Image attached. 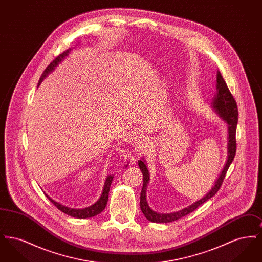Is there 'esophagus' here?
Instances as JSON below:
<instances>
[{"label":"esophagus","instance_id":"1","mask_svg":"<svg viewBox=\"0 0 262 262\" xmlns=\"http://www.w3.org/2000/svg\"><path fill=\"white\" fill-rule=\"evenodd\" d=\"M134 144H135V148L137 153H141L143 150L145 149L148 144H149V138L144 136V135H140V136H137L134 141Z\"/></svg>","mask_w":262,"mask_h":262}]
</instances>
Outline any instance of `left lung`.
<instances>
[{"instance_id": "left-lung-1", "label": "left lung", "mask_w": 262, "mask_h": 262, "mask_svg": "<svg viewBox=\"0 0 262 262\" xmlns=\"http://www.w3.org/2000/svg\"><path fill=\"white\" fill-rule=\"evenodd\" d=\"M217 94L215 96V98L212 102V106L215 110V112L223 118L225 121L228 124V130H229V143H228V159L227 162L225 164L224 168L221 172V174L219 176V178L217 179V181L215 182L214 187H212L211 190L201 200H198L196 202L192 203L191 205H189L187 208H184L180 211L174 212V213H168V214H161V213H157V212L153 211L146 201V187L147 184L149 182V173L148 170L145 166L144 162L142 160H138V165L139 168L143 174V187L140 192V209L142 213L144 214V216L147 218V220H149L151 222L154 223H169V222H173L176 221L184 216H186L187 214H189L190 212L194 211L202 203H204L206 200L211 199L212 196H214L217 191L219 190V188L222 186V183L224 181L226 173L231 165V163L233 162L235 155H236V150H237V140H236V132H237V102L234 98V96L232 95V93L230 92L229 88L227 86L226 82H225L224 78L222 77L221 74L218 72L217 73Z\"/></svg>"}]
</instances>
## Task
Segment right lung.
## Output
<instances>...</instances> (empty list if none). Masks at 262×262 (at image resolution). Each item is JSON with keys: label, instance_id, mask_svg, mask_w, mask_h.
I'll return each instance as SVG.
<instances>
[{"label": "right lung", "instance_id": "1", "mask_svg": "<svg viewBox=\"0 0 262 262\" xmlns=\"http://www.w3.org/2000/svg\"><path fill=\"white\" fill-rule=\"evenodd\" d=\"M72 49H68L67 51H64L62 54H60L53 62H50V64L45 69V71L43 72V74L41 75L40 79H39V82H38V86L40 85V83L42 82V80L49 75L50 73H52L54 71V69L59 64V62H62V60L64 59L66 56L69 55V53L71 52ZM113 176H108L107 179H106V182H105V186H104V189H103V192L100 196L99 200L97 202H95L93 205L89 206L88 208H83V209H74V208H70V207H67V206H63L62 204L54 201L51 198H49L47 194H45L48 200H50L51 202L61 211L63 212L64 214H68L72 217H75V218H89V217H93V216H96L97 214H99L101 212L103 211L106 207V204H107V201H108V196H109V190H110V187H111V184H112Z\"/></svg>", "mask_w": 262, "mask_h": 262}]
</instances>
